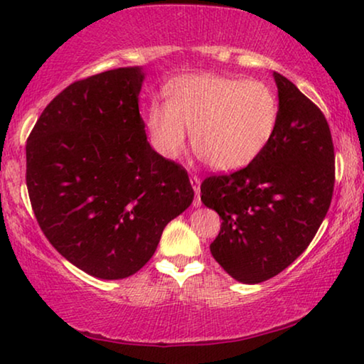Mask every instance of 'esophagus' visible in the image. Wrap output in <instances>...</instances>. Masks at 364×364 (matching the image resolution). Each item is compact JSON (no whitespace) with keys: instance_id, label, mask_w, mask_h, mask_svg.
Masks as SVG:
<instances>
[{"instance_id":"esophagus-1","label":"esophagus","mask_w":364,"mask_h":364,"mask_svg":"<svg viewBox=\"0 0 364 364\" xmlns=\"http://www.w3.org/2000/svg\"><path fill=\"white\" fill-rule=\"evenodd\" d=\"M191 183H192L193 192H196V198H193V205L200 207L202 205V200H200V178H198L197 176H192Z\"/></svg>"}]
</instances>
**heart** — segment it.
I'll use <instances>...</instances> for the list:
<instances>
[{
    "mask_svg": "<svg viewBox=\"0 0 364 364\" xmlns=\"http://www.w3.org/2000/svg\"><path fill=\"white\" fill-rule=\"evenodd\" d=\"M168 102H152L146 124L154 147L167 159L181 156L191 131L197 157L217 172L247 167L275 132L278 101L270 86L230 76L178 77Z\"/></svg>",
    "mask_w": 364,
    "mask_h": 364,
    "instance_id": "1",
    "label": "heart"
}]
</instances>
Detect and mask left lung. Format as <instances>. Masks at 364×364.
<instances>
[{"label": "left lung", "mask_w": 364, "mask_h": 364, "mask_svg": "<svg viewBox=\"0 0 364 364\" xmlns=\"http://www.w3.org/2000/svg\"><path fill=\"white\" fill-rule=\"evenodd\" d=\"M278 87L275 132L255 161L230 176L207 177L203 205L222 218L210 252L237 282L255 285L291 265L326 217L335 151L323 112L291 81Z\"/></svg>", "instance_id": "left-lung-1"}]
</instances>
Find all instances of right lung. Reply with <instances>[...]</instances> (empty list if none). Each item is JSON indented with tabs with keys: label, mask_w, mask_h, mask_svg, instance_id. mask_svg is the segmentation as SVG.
Instances as JSON below:
<instances>
[{
	"label": "right lung",
	"mask_w": 364,
	"mask_h": 364,
	"mask_svg": "<svg viewBox=\"0 0 364 364\" xmlns=\"http://www.w3.org/2000/svg\"><path fill=\"white\" fill-rule=\"evenodd\" d=\"M146 73L119 68L73 82L26 144L33 212L51 245L89 275L121 280L151 260L188 208L186 168L151 147L139 114Z\"/></svg>",
	"instance_id": "add662e5"
}]
</instances>
